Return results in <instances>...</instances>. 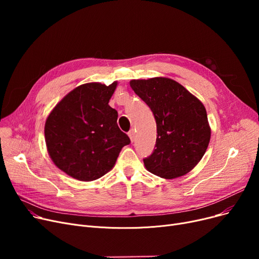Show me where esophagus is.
Returning a JSON list of instances; mask_svg holds the SVG:
<instances>
[{
  "mask_svg": "<svg viewBox=\"0 0 259 259\" xmlns=\"http://www.w3.org/2000/svg\"><path fill=\"white\" fill-rule=\"evenodd\" d=\"M128 135H129V138H130V140H131V142H133L134 139H135V131H134V130H130L129 133H128Z\"/></svg>",
  "mask_w": 259,
  "mask_h": 259,
  "instance_id": "1",
  "label": "esophagus"
}]
</instances>
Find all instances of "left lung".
Segmentation results:
<instances>
[{
	"instance_id": "8db88e82",
	"label": "left lung",
	"mask_w": 259,
	"mask_h": 259,
	"mask_svg": "<svg viewBox=\"0 0 259 259\" xmlns=\"http://www.w3.org/2000/svg\"><path fill=\"white\" fill-rule=\"evenodd\" d=\"M130 86L156 120L155 149L144 159L146 169L166 180L186 175L198 164L210 143L205 106L169 77L132 79Z\"/></svg>"
}]
</instances>
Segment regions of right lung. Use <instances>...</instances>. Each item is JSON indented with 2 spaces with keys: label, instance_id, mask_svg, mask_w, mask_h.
I'll use <instances>...</instances> for the list:
<instances>
[{
  "label": "right lung",
  "instance_id": "1",
  "mask_svg": "<svg viewBox=\"0 0 259 259\" xmlns=\"http://www.w3.org/2000/svg\"><path fill=\"white\" fill-rule=\"evenodd\" d=\"M117 81L87 83L74 88L52 109L45 122L47 151L59 169L90 182L110 171L121 148L130 144L109 106Z\"/></svg>",
  "mask_w": 259,
  "mask_h": 259
}]
</instances>
